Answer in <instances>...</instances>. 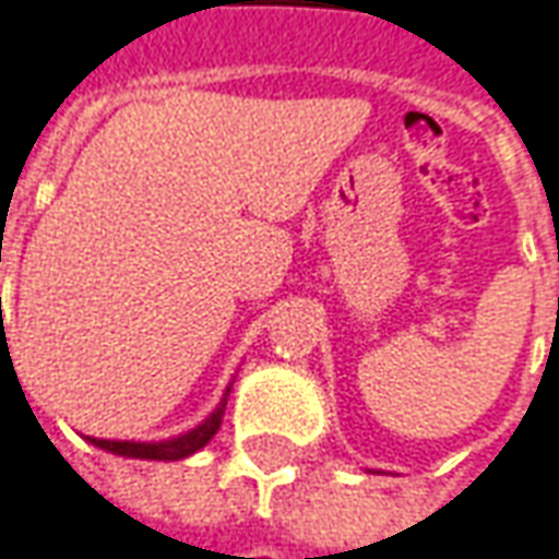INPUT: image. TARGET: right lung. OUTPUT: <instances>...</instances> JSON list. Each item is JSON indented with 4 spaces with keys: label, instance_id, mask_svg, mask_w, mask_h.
Here are the masks:
<instances>
[{
    "label": "right lung",
    "instance_id": "add662e5",
    "mask_svg": "<svg viewBox=\"0 0 559 559\" xmlns=\"http://www.w3.org/2000/svg\"><path fill=\"white\" fill-rule=\"evenodd\" d=\"M222 416H225V403L209 416L206 423L200 428H193L190 435H181L175 441H162V444H136V441H99V438H90L96 448L111 450V453H121V456H136V460H181V456H190L200 448H206L212 441V435L218 431L222 425Z\"/></svg>",
    "mask_w": 559,
    "mask_h": 559
}]
</instances>
